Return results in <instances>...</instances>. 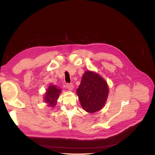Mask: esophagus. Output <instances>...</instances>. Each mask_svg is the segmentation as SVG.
<instances>
[{"instance_id":"34e87169","label":"esophagus","mask_w":155,"mask_h":155,"mask_svg":"<svg viewBox=\"0 0 155 155\" xmlns=\"http://www.w3.org/2000/svg\"><path fill=\"white\" fill-rule=\"evenodd\" d=\"M67 87L69 91H72L74 88L73 84L72 83H67Z\"/></svg>"}]
</instances>
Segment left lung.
Instances as JSON below:
<instances>
[{"mask_svg":"<svg viewBox=\"0 0 155 155\" xmlns=\"http://www.w3.org/2000/svg\"><path fill=\"white\" fill-rule=\"evenodd\" d=\"M77 94L83 109L89 113H94L104 107L109 87L99 74L88 70L83 74Z\"/></svg>","mask_w":155,"mask_h":155,"instance_id":"8db88e82","label":"left lung"}]
</instances>
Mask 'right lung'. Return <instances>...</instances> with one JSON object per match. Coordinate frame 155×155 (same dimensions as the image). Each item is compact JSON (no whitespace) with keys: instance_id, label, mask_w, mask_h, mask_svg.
<instances>
[{"instance_id":"right-lung-1","label":"right lung","mask_w":155,"mask_h":155,"mask_svg":"<svg viewBox=\"0 0 155 155\" xmlns=\"http://www.w3.org/2000/svg\"><path fill=\"white\" fill-rule=\"evenodd\" d=\"M61 90L55 85L48 86L45 96V101L50 107H54L57 104V100Z\"/></svg>"}]
</instances>
